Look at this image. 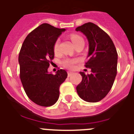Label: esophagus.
<instances>
[{
    "label": "esophagus",
    "mask_w": 134,
    "mask_h": 134,
    "mask_svg": "<svg viewBox=\"0 0 134 134\" xmlns=\"http://www.w3.org/2000/svg\"><path fill=\"white\" fill-rule=\"evenodd\" d=\"M67 73H68V77H70V76H71L73 74V72H71V71H68L67 72Z\"/></svg>",
    "instance_id": "obj_1"
}]
</instances>
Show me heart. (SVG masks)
Here are the masks:
<instances>
[{"label": "heart", "mask_w": 134, "mask_h": 134, "mask_svg": "<svg viewBox=\"0 0 134 134\" xmlns=\"http://www.w3.org/2000/svg\"><path fill=\"white\" fill-rule=\"evenodd\" d=\"M70 38H71V40L73 42L75 46L79 43H80L81 41H83V38H82L80 35L77 34H71L70 35ZM59 47V41L57 40L53 46L54 52H58ZM79 61H80L79 59H67L63 61V64L67 68L70 69H73L75 67L76 65L77 64Z\"/></svg>", "instance_id": "obj_1"}]
</instances>
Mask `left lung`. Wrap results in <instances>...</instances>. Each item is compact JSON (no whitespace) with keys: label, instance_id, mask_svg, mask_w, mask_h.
Returning a JSON list of instances; mask_svg holds the SVG:
<instances>
[{"label":"left lung","instance_id":"obj_1","mask_svg":"<svg viewBox=\"0 0 134 134\" xmlns=\"http://www.w3.org/2000/svg\"><path fill=\"white\" fill-rule=\"evenodd\" d=\"M75 30L87 38L89 52L85 66L91 69L90 75L80 72L82 81L76 87L77 92L85 102H99L109 92L116 77V49L110 37L93 23L83 24Z\"/></svg>","mask_w":134,"mask_h":134}]
</instances>
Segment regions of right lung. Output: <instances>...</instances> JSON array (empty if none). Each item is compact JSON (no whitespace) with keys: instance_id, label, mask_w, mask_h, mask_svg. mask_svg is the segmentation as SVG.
I'll list each match as a JSON object with an SVG mask.
<instances>
[{"instance_id":"add662e5","label":"right lung","mask_w":134,"mask_h":134,"mask_svg":"<svg viewBox=\"0 0 134 134\" xmlns=\"http://www.w3.org/2000/svg\"><path fill=\"white\" fill-rule=\"evenodd\" d=\"M65 29L43 23L26 36L19 55L20 79L29 98L36 104L49 107L59 97V87L67 77L65 70L48 73L54 58L53 46Z\"/></svg>"}]
</instances>
